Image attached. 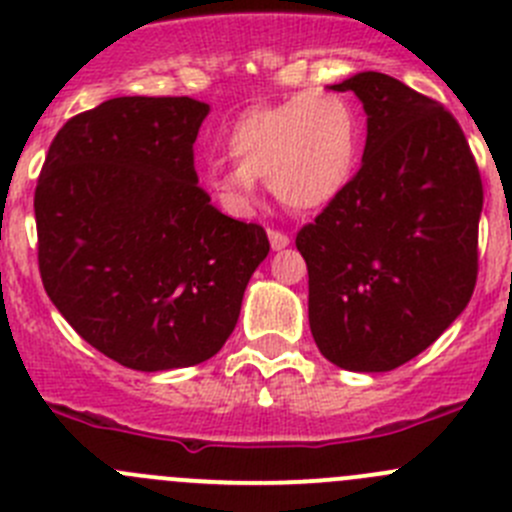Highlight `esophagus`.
Returning <instances> with one entry per match:
<instances>
[{
  "label": "esophagus",
  "mask_w": 512,
  "mask_h": 512,
  "mask_svg": "<svg viewBox=\"0 0 512 512\" xmlns=\"http://www.w3.org/2000/svg\"><path fill=\"white\" fill-rule=\"evenodd\" d=\"M269 243H271V248H274V251H281V248L289 246L291 238L286 236V233H281V231H269Z\"/></svg>",
  "instance_id": "34e87169"
}]
</instances>
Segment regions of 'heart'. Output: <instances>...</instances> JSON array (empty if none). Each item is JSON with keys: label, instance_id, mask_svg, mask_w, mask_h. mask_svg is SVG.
<instances>
[{"label": "heart", "instance_id": "heart-1", "mask_svg": "<svg viewBox=\"0 0 512 512\" xmlns=\"http://www.w3.org/2000/svg\"><path fill=\"white\" fill-rule=\"evenodd\" d=\"M236 165H216L206 183L233 216L256 206V180L294 211L324 208L347 188L359 158V118L334 92H304L251 107L226 135Z\"/></svg>", "mask_w": 512, "mask_h": 512}]
</instances>
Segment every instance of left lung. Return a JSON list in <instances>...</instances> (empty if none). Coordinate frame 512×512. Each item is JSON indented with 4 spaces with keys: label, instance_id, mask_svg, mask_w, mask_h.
Wrapping results in <instances>:
<instances>
[{
    "label": "left lung",
    "instance_id": "8db88e82",
    "mask_svg": "<svg viewBox=\"0 0 512 512\" xmlns=\"http://www.w3.org/2000/svg\"><path fill=\"white\" fill-rule=\"evenodd\" d=\"M367 115L362 168L296 236L309 326L326 359L389 372L465 311L478 279L483 183L457 120L382 72L329 85Z\"/></svg>",
    "mask_w": 512,
    "mask_h": 512
}]
</instances>
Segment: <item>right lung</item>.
<instances>
[{"label":"right lung","instance_id":"right-lung-1","mask_svg":"<svg viewBox=\"0 0 512 512\" xmlns=\"http://www.w3.org/2000/svg\"><path fill=\"white\" fill-rule=\"evenodd\" d=\"M211 107L113 97L62 125L34 191L47 296L87 344L138 372L211 359L269 238L211 206L193 143Z\"/></svg>","mask_w":512,"mask_h":512}]
</instances>
